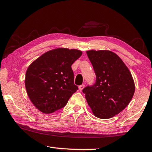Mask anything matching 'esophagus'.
<instances>
[{
    "instance_id": "1",
    "label": "esophagus",
    "mask_w": 152,
    "mask_h": 152,
    "mask_svg": "<svg viewBox=\"0 0 152 152\" xmlns=\"http://www.w3.org/2000/svg\"><path fill=\"white\" fill-rule=\"evenodd\" d=\"M78 88H79L80 91H82V89L84 88V84H82V85H80L78 86Z\"/></svg>"
}]
</instances>
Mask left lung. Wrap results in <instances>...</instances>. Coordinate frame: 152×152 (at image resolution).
I'll return each instance as SVG.
<instances>
[{"instance_id": "8db88e82", "label": "left lung", "mask_w": 152, "mask_h": 152, "mask_svg": "<svg viewBox=\"0 0 152 152\" xmlns=\"http://www.w3.org/2000/svg\"><path fill=\"white\" fill-rule=\"evenodd\" d=\"M96 74V82L82 92L93 114L110 119L132 101L135 84L127 67L116 53L108 50L86 51Z\"/></svg>"}]
</instances>
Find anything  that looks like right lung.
<instances>
[{
	"label": "right lung",
	"mask_w": 152,
	"mask_h": 152,
	"mask_svg": "<svg viewBox=\"0 0 152 152\" xmlns=\"http://www.w3.org/2000/svg\"><path fill=\"white\" fill-rule=\"evenodd\" d=\"M82 54L78 50L57 48L43 53L27 68L25 84L38 110L51 113L61 109L78 89L72 65Z\"/></svg>",
	"instance_id": "right-lung-1"
}]
</instances>
